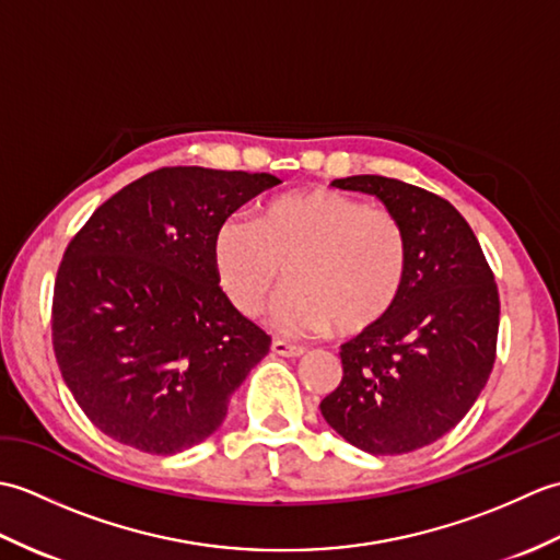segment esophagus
<instances>
[{
	"mask_svg": "<svg viewBox=\"0 0 560 560\" xmlns=\"http://www.w3.org/2000/svg\"><path fill=\"white\" fill-rule=\"evenodd\" d=\"M271 351L277 355H289V359H299V355L305 353V349L299 347V343H291V341H283V339H273Z\"/></svg>",
	"mask_w": 560,
	"mask_h": 560,
	"instance_id": "obj_1",
	"label": "esophagus"
}]
</instances>
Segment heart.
Segmentation results:
<instances>
[{"label":"heart","instance_id":"obj_1","mask_svg":"<svg viewBox=\"0 0 560 560\" xmlns=\"http://www.w3.org/2000/svg\"><path fill=\"white\" fill-rule=\"evenodd\" d=\"M409 265V233L395 211L329 187L271 197L255 221L229 217L211 237L219 289L245 317L265 311L287 271L289 289L273 305V325L287 335L377 325L399 303Z\"/></svg>","mask_w":560,"mask_h":560}]
</instances>
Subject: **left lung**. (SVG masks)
<instances>
[{
	"label": "left lung",
	"instance_id": "8db88e82",
	"mask_svg": "<svg viewBox=\"0 0 560 560\" xmlns=\"http://www.w3.org/2000/svg\"><path fill=\"white\" fill-rule=\"evenodd\" d=\"M331 185L383 199L409 233L411 265L392 313L341 347L343 377L319 411L351 445L401 455L452 431L481 395L501 299L477 235L447 199L383 175Z\"/></svg>",
	"mask_w": 560,
	"mask_h": 560
}]
</instances>
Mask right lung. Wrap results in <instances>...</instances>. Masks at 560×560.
I'll use <instances>...</instances> for the list:
<instances>
[{"mask_svg":"<svg viewBox=\"0 0 560 560\" xmlns=\"http://www.w3.org/2000/svg\"><path fill=\"white\" fill-rule=\"evenodd\" d=\"M277 175L173 165L91 213L59 261L52 349L81 411L117 443L173 455L209 438L271 337L225 301L217 225Z\"/></svg>","mask_w":560,"mask_h":560,"instance_id":"1","label":"right lung"}]
</instances>
